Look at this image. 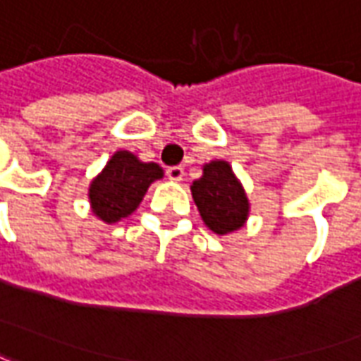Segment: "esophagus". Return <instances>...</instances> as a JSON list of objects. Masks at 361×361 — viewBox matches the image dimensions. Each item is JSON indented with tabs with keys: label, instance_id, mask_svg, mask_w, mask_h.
Segmentation results:
<instances>
[{
	"label": "esophagus",
	"instance_id": "esophagus-1",
	"mask_svg": "<svg viewBox=\"0 0 361 361\" xmlns=\"http://www.w3.org/2000/svg\"><path fill=\"white\" fill-rule=\"evenodd\" d=\"M183 168L181 166H172V168H168L166 170V176H168V180H172V181H181L183 180Z\"/></svg>",
	"mask_w": 361,
	"mask_h": 361
}]
</instances>
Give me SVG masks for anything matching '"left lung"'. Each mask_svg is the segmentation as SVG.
<instances>
[{
    "label": "left lung",
    "mask_w": 361,
    "mask_h": 361,
    "mask_svg": "<svg viewBox=\"0 0 361 361\" xmlns=\"http://www.w3.org/2000/svg\"><path fill=\"white\" fill-rule=\"evenodd\" d=\"M191 195L204 226L214 234L226 235L245 226L250 199L226 160L216 158L203 164V176L191 183Z\"/></svg>",
    "instance_id": "obj_1"
}]
</instances>
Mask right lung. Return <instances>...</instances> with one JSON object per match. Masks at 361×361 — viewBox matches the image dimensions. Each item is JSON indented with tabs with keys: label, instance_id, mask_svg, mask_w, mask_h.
Returning <instances> with one entry per match:
<instances>
[{
	"label": "right lung",
	"instance_id": "obj_1",
	"mask_svg": "<svg viewBox=\"0 0 361 361\" xmlns=\"http://www.w3.org/2000/svg\"><path fill=\"white\" fill-rule=\"evenodd\" d=\"M164 178L157 162H142L129 150H116L89 185L90 211L106 224H116L137 211L150 183Z\"/></svg>",
	"mask_w": 361,
	"mask_h": 361
}]
</instances>
